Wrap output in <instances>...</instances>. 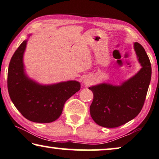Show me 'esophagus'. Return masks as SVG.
Listing matches in <instances>:
<instances>
[{
  "label": "esophagus",
  "instance_id": "esophagus-1",
  "mask_svg": "<svg viewBox=\"0 0 159 159\" xmlns=\"http://www.w3.org/2000/svg\"><path fill=\"white\" fill-rule=\"evenodd\" d=\"M91 82V80L90 78L89 77H85V78L84 79V83L86 84H89Z\"/></svg>",
  "mask_w": 159,
  "mask_h": 159
}]
</instances>
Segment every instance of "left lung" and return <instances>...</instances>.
Listing matches in <instances>:
<instances>
[{
    "instance_id": "left-lung-1",
    "label": "left lung",
    "mask_w": 159,
    "mask_h": 159,
    "mask_svg": "<svg viewBox=\"0 0 159 159\" xmlns=\"http://www.w3.org/2000/svg\"><path fill=\"white\" fill-rule=\"evenodd\" d=\"M134 49L142 68L121 85L100 84L89 87L94 98L90 115L98 125L116 128L135 118L146 100L151 78V65L144 48L134 43Z\"/></svg>"
}]
</instances>
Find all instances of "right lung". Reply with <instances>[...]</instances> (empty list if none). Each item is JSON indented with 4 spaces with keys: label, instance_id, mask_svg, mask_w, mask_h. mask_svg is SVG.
<instances>
[{
    "label": "right lung",
    "instance_id": "add662e5",
    "mask_svg": "<svg viewBox=\"0 0 159 159\" xmlns=\"http://www.w3.org/2000/svg\"><path fill=\"white\" fill-rule=\"evenodd\" d=\"M27 40L20 43L11 57L8 71V90L11 100L22 116L35 123H52L62 112L69 98L80 89V83L67 81L41 85L27 77L23 56Z\"/></svg>",
    "mask_w": 159,
    "mask_h": 159
}]
</instances>
